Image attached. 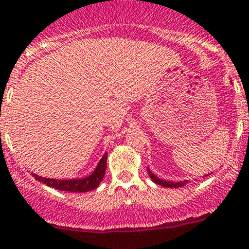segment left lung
<instances>
[{
  "label": "left lung",
  "mask_w": 249,
  "mask_h": 249,
  "mask_svg": "<svg viewBox=\"0 0 249 249\" xmlns=\"http://www.w3.org/2000/svg\"><path fill=\"white\" fill-rule=\"evenodd\" d=\"M148 173H149V177L153 181L156 182V184H158V185L164 186V188H181V186L186 185V184L190 181V180H182V181H177V182L166 181V180H161V179H159V178H157L156 175L150 172V170H148ZM205 177H206V175H205ZM207 177H209V175H207Z\"/></svg>",
  "instance_id": "1"
}]
</instances>
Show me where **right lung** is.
Here are the masks:
<instances>
[{"mask_svg": "<svg viewBox=\"0 0 249 249\" xmlns=\"http://www.w3.org/2000/svg\"><path fill=\"white\" fill-rule=\"evenodd\" d=\"M106 161H107V153H105L101 160L97 164L96 169L89 177L83 178V179H70V180H58V179H49V178L38 177L36 174H32L36 180L43 182L50 188L58 189L61 191H70V193H86L96 189L100 185L105 177L106 172Z\"/></svg>", "mask_w": 249, "mask_h": 249, "instance_id": "right-lung-1", "label": "right lung"}]
</instances>
